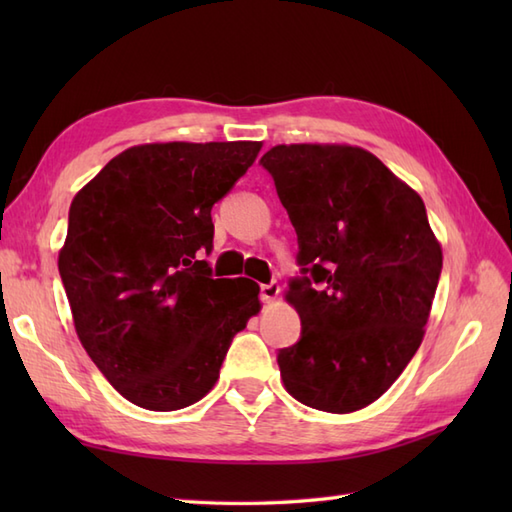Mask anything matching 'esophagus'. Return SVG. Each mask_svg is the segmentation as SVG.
Here are the masks:
<instances>
[{"instance_id":"esophagus-1","label":"esophagus","mask_w":512,"mask_h":512,"mask_svg":"<svg viewBox=\"0 0 512 512\" xmlns=\"http://www.w3.org/2000/svg\"><path fill=\"white\" fill-rule=\"evenodd\" d=\"M279 284L277 281H270V284H264L262 286V301L264 303H273L277 297H279Z\"/></svg>"}]
</instances>
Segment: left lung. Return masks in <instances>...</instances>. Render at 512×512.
I'll return each instance as SVG.
<instances>
[{
  "label": "left lung",
  "mask_w": 512,
  "mask_h": 512,
  "mask_svg": "<svg viewBox=\"0 0 512 512\" xmlns=\"http://www.w3.org/2000/svg\"><path fill=\"white\" fill-rule=\"evenodd\" d=\"M310 277L290 281L301 339L277 356L292 398L330 413L372 405L418 352L442 246L420 195L363 147L277 145L262 156Z\"/></svg>",
  "instance_id": "8db88e82"
}]
</instances>
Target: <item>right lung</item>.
<instances>
[{"mask_svg":"<svg viewBox=\"0 0 512 512\" xmlns=\"http://www.w3.org/2000/svg\"><path fill=\"white\" fill-rule=\"evenodd\" d=\"M262 143H147L121 151L70 206L59 273L85 352L134 405L176 411L220 378L262 308L246 277L213 279V204Z\"/></svg>","mask_w":512,"mask_h":512,"instance_id":"obj_1","label":"right lung"}]
</instances>
